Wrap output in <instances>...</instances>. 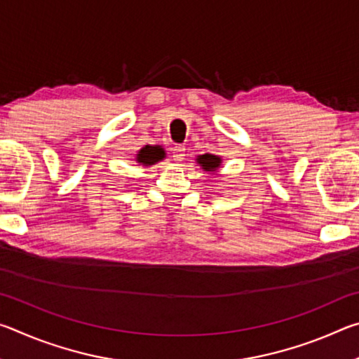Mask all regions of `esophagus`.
Returning <instances> with one entry per match:
<instances>
[{
	"instance_id": "esophagus-1",
	"label": "esophagus",
	"mask_w": 359,
	"mask_h": 359,
	"mask_svg": "<svg viewBox=\"0 0 359 359\" xmlns=\"http://www.w3.org/2000/svg\"><path fill=\"white\" fill-rule=\"evenodd\" d=\"M171 154H172V160L175 163H182L185 160V147L184 145H174L171 149Z\"/></svg>"
}]
</instances>
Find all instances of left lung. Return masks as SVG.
<instances>
[{
    "instance_id": "obj_1",
    "label": "left lung",
    "mask_w": 359,
    "mask_h": 359,
    "mask_svg": "<svg viewBox=\"0 0 359 359\" xmlns=\"http://www.w3.org/2000/svg\"><path fill=\"white\" fill-rule=\"evenodd\" d=\"M196 163L201 166L205 172H218V169L222 168V156L214 155V154H204L196 156Z\"/></svg>"
}]
</instances>
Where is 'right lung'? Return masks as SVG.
Here are the masks:
<instances>
[{
    "label": "right lung",
    "instance_id": "right-lung-1",
    "mask_svg": "<svg viewBox=\"0 0 359 359\" xmlns=\"http://www.w3.org/2000/svg\"><path fill=\"white\" fill-rule=\"evenodd\" d=\"M166 158V151L161 145H145L136 154V161L142 166H154Z\"/></svg>",
    "mask_w": 359,
    "mask_h": 359
}]
</instances>
